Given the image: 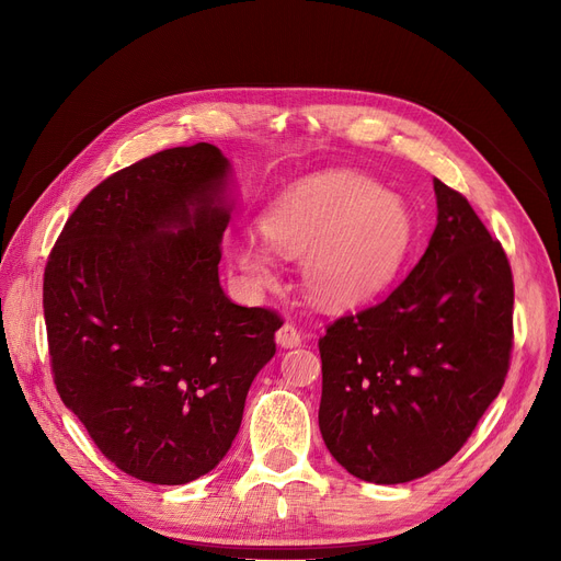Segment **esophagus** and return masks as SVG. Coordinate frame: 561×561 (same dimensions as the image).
I'll use <instances>...</instances> for the list:
<instances>
[{
	"mask_svg": "<svg viewBox=\"0 0 561 561\" xmlns=\"http://www.w3.org/2000/svg\"><path fill=\"white\" fill-rule=\"evenodd\" d=\"M275 341H277V345L279 347H284V350H290V347H298V345H302V336H300V332L293 328V325H282L279 330H277V336H275Z\"/></svg>",
	"mask_w": 561,
	"mask_h": 561,
	"instance_id": "obj_1",
	"label": "esophagus"
}]
</instances>
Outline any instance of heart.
Here are the masks:
<instances>
[{
    "mask_svg": "<svg viewBox=\"0 0 561 561\" xmlns=\"http://www.w3.org/2000/svg\"><path fill=\"white\" fill-rule=\"evenodd\" d=\"M263 239L231 233L227 254L252 288L277 279L275 252L300 259L309 298L355 309L389 290L416 245L409 204L362 174L332 170L288 186L259 218Z\"/></svg>",
    "mask_w": 561,
    "mask_h": 561,
    "instance_id": "b5f03b06",
    "label": "heart"
}]
</instances>
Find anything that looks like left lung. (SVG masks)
<instances>
[{
	"label": "left lung",
	"instance_id": "8db88e82",
	"mask_svg": "<svg viewBox=\"0 0 561 561\" xmlns=\"http://www.w3.org/2000/svg\"><path fill=\"white\" fill-rule=\"evenodd\" d=\"M436 227L391 296L320 339L318 425L364 482L402 484L450 461L505 385L510 261L463 195L434 180Z\"/></svg>",
	"mask_w": 561,
	"mask_h": 561
}]
</instances>
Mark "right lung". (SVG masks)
I'll return each instance as SVG.
<instances>
[{
	"label": "right lung",
	"mask_w": 561,
	"mask_h": 561,
	"mask_svg": "<svg viewBox=\"0 0 561 561\" xmlns=\"http://www.w3.org/2000/svg\"><path fill=\"white\" fill-rule=\"evenodd\" d=\"M233 168L172 147L111 174L68 218L43 286L54 385L102 455L150 484L214 470L275 355L277 313L220 286Z\"/></svg>",
	"instance_id": "add662e5"
}]
</instances>
